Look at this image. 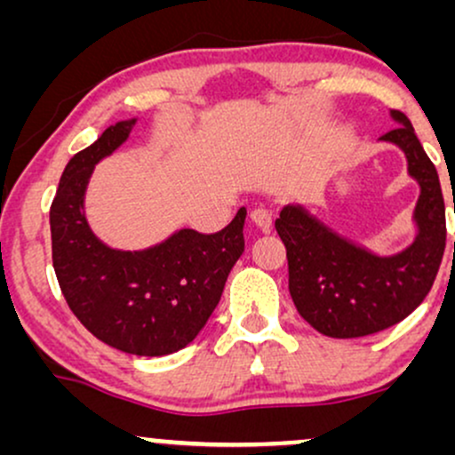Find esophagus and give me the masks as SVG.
<instances>
[{
	"instance_id": "obj_1",
	"label": "esophagus",
	"mask_w": 455,
	"mask_h": 455,
	"mask_svg": "<svg viewBox=\"0 0 455 455\" xmlns=\"http://www.w3.org/2000/svg\"><path fill=\"white\" fill-rule=\"evenodd\" d=\"M250 218H252V222L257 224L260 231L269 233L271 222H274V218H271V213H269L267 210H263V207H259V210H254L252 213H250Z\"/></svg>"
}]
</instances>
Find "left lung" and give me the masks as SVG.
<instances>
[{
  "label": "left lung",
  "mask_w": 455,
  "mask_h": 455,
  "mask_svg": "<svg viewBox=\"0 0 455 455\" xmlns=\"http://www.w3.org/2000/svg\"><path fill=\"white\" fill-rule=\"evenodd\" d=\"M395 128L380 143L395 145L417 186L415 237L398 252H374L338 233L304 203L282 207L275 231L286 245L289 293L304 321L329 338H362L406 318L424 301L445 252L441 181L411 119L389 111Z\"/></svg>",
  "instance_id": "1"
}]
</instances>
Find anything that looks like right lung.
<instances>
[{
  "label": "right lung",
  "mask_w": 455,
  "mask_h": 455,
  "mask_svg": "<svg viewBox=\"0 0 455 455\" xmlns=\"http://www.w3.org/2000/svg\"><path fill=\"white\" fill-rule=\"evenodd\" d=\"M137 122L113 124L66 164L51 205L53 267L70 310L98 340L162 357L188 347L210 321L243 252L248 212L242 207L216 235L177 228L149 248L104 243L87 222V186L98 162L126 143Z\"/></svg>",
  "instance_id": "obj_1"
}]
</instances>
